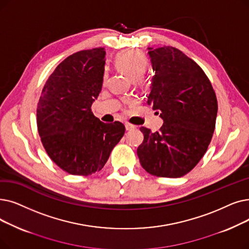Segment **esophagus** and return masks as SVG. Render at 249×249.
<instances>
[{
    "label": "esophagus",
    "mask_w": 249,
    "mask_h": 249,
    "mask_svg": "<svg viewBox=\"0 0 249 249\" xmlns=\"http://www.w3.org/2000/svg\"><path fill=\"white\" fill-rule=\"evenodd\" d=\"M125 127H126V130H131V129L134 128V126L130 123H125Z\"/></svg>",
    "instance_id": "1"
}]
</instances>
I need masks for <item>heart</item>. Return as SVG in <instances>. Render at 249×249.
<instances>
[{"instance_id":"b5f03b06","label":"heart","mask_w":249,"mask_h":249,"mask_svg":"<svg viewBox=\"0 0 249 249\" xmlns=\"http://www.w3.org/2000/svg\"><path fill=\"white\" fill-rule=\"evenodd\" d=\"M118 68L124 72L131 80H142V77L148 68V58L145 53L140 51L129 50L119 53L116 58ZM107 76V71L104 77Z\"/></svg>"}]
</instances>
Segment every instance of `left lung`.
<instances>
[{"label":"left lung","mask_w":249,"mask_h":249,"mask_svg":"<svg viewBox=\"0 0 249 249\" xmlns=\"http://www.w3.org/2000/svg\"><path fill=\"white\" fill-rule=\"evenodd\" d=\"M156 71L147 104L160 111L164 124L157 132L140 127V165L157 177L179 178L205 154L215 127L218 101L203 70L180 50L148 48ZM159 114V112H157Z\"/></svg>","instance_id":"8db88e82"}]
</instances>
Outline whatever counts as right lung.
Wrapping results in <instances>:
<instances>
[{
  "label": "right lung",
  "mask_w": 249,
  "mask_h": 249,
  "mask_svg": "<svg viewBox=\"0 0 249 249\" xmlns=\"http://www.w3.org/2000/svg\"><path fill=\"white\" fill-rule=\"evenodd\" d=\"M104 48L62 61L48 78L36 109L37 130L52 160L71 175L101 171L125 133L119 121L104 123L91 112L105 71Z\"/></svg>",
  "instance_id": "right-lung-1"
}]
</instances>
